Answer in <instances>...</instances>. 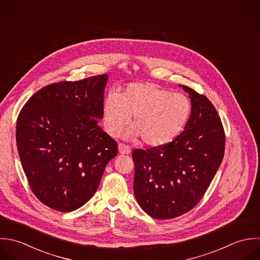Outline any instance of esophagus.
<instances>
[{"mask_svg": "<svg viewBox=\"0 0 260 260\" xmlns=\"http://www.w3.org/2000/svg\"><path fill=\"white\" fill-rule=\"evenodd\" d=\"M118 153L120 155H129L132 153L131 149L128 146H125V145H122V144H119L118 145Z\"/></svg>", "mask_w": 260, "mask_h": 260, "instance_id": "esophagus-1", "label": "esophagus"}]
</instances>
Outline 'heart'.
<instances>
[{"mask_svg": "<svg viewBox=\"0 0 260 260\" xmlns=\"http://www.w3.org/2000/svg\"><path fill=\"white\" fill-rule=\"evenodd\" d=\"M192 113L190 100L152 82L128 84L120 94L110 93L103 107L106 133L117 137L128 124L126 136L141 138L150 148H162L176 140L184 131Z\"/></svg>", "mask_w": 260, "mask_h": 260, "instance_id": "b5f03b06", "label": "heart"}]
</instances>
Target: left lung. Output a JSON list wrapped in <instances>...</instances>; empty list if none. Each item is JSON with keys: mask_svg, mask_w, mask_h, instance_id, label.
<instances>
[{"mask_svg": "<svg viewBox=\"0 0 260 260\" xmlns=\"http://www.w3.org/2000/svg\"><path fill=\"white\" fill-rule=\"evenodd\" d=\"M190 96L192 113L171 144L135 150L134 192L142 209L155 219H172L195 207L207 191L224 156L225 134L206 96L179 84Z\"/></svg>", "mask_w": 260, "mask_h": 260, "instance_id": "1", "label": "left lung"}]
</instances>
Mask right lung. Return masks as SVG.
Here are the masks:
<instances>
[{"label":"right lung","mask_w":260,"mask_h":260,"mask_svg":"<svg viewBox=\"0 0 260 260\" xmlns=\"http://www.w3.org/2000/svg\"><path fill=\"white\" fill-rule=\"evenodd\" d=\"M107 79L47 85L20 111L16 141L24 173L35 196L53 210L83 206L117 155L116 142L99 125Z\"/></svg>","instance_id":"obj_1"}]
</instances>
